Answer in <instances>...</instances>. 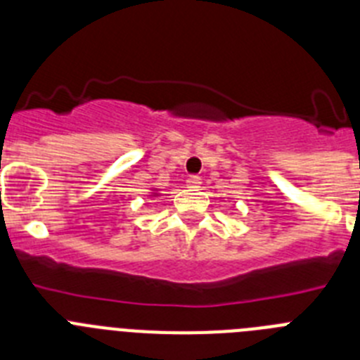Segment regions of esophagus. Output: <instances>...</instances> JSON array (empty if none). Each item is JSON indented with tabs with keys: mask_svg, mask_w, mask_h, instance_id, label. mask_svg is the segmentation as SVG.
<instances>
[{
	"mask_svg": "<svg viewBox=\"0 0 360 360\" xmlns=\"http://www.w3.org/2000/svg\"><path fill=\"white\" fill-rule=\"evenodd\" d=\"M186 184H187V187H191V189H198L200 184H202V180H200L198 176H189L186 180Z\"/></svg>",
	"mask_w": 360,
	"mask_h": 360,
	"instance_id": "1",
	"label": "esophagus"
}]
</instances>
